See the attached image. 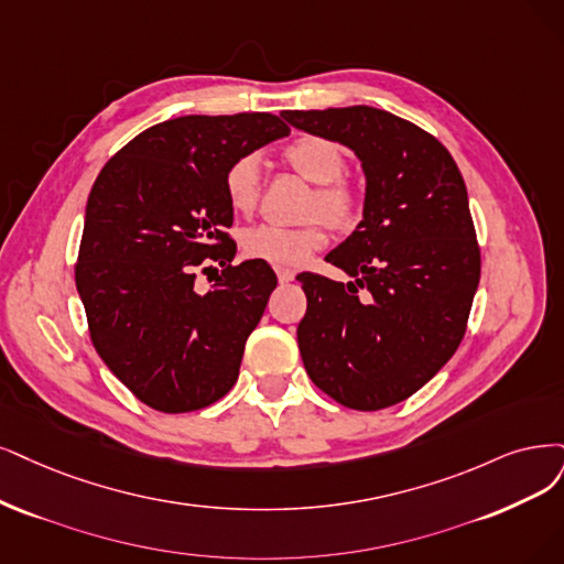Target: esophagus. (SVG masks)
I'll return each mask as SVG.
<instances>
[{"label": "esophagus", "instance_id": "esophagus-1", "mask_svg": "<svg viewBox=\"0 0 564 564\" xmlns=\"http://www.w3.org/2000/svg\"><path fill=\"white\" fill-rule=\"evenodd\" d=\"M276 276H279L281 283H288V281L295 279V271L293 269H285V267H279L276 269Z\"/></svg>", "mask_w": 564, "mask_h": 564}]
</instances>
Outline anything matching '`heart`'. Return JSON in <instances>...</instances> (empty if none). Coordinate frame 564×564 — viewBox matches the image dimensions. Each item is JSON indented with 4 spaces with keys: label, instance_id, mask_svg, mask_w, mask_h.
<instances>
[{
    "label": "heart",
    "instance_id": "obj_1",
    "mask_svg": "<svg viewBox=\"0 0 564 564\" xmlns=\"http://www.w3.org/2000/svg\"><path fill=\"white\" fill-rule=\"evenodd\" d=\"M283 160L293 170L316 183L311 197V214L323 216L332 227L348 229L356 225L360 214V197L341 174L346 170V153L337 141L318 134H304L290 141L283 149ZM225 199L239 216L253 214L262 193V174L258 155H241L227 166L223 178ZM327 241L321 220L302 227H281L262 223L248 227L241 235V250L253 260L276 267H297L314 256Z\"/></svg>",
    "mask_w": 564,
    "mask_h": 564
}]
</instances>
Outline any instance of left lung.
<instances>
[{
    "mask_svg": "<svg viewBox=\"0 0 564 564\" xmlns=\"http://www.w3.org/2000/svg\"><path fill=\"white\" fill-rule=\"evenodd\" d=\"M281 116L348 145L367 178L360 225L325 256L350 281L297 276L306 293L297 327L306 373L348 409L404 402L460 346L481 279L463 174L432 134L383 109Z\"/></svg>",
    "mask_w": 564,
    "mask_h": 564,
    "instance_id": "1",
    "label": "left lung"
}]
</instances>
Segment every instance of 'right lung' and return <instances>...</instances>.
<instances>
[{"instance_id": "right-lung-1", "label": "right lung", "mask_w": 564, "mask_h": 564, "mask_svg": "<svg viewBox=\"0 0 564 564\" xmlns=\"http://www.w3.org/2000/svg\"><path fill=\"white\" fill-rule=\"evenodd\" d=\"M290 128L271 113L181 116L153 124L99 172L86 206L76 288L99 358L162 413L197 411L235 386L276 274L232 267L227 166ZM224 274L194 290L206 258Z\"/></svg>"}]
</instances>
